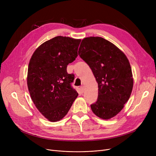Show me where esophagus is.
<instances>
[{"label": "esophagus", "instance_id": "esophagus-1", "mask_svg": "<svg viewBox=\"0 0 156 156\" xmlns=\"http://www.w3.org/2000/svg\"><path fill=\"white\" fill-rule=\"evenodd\" d=\"M80 90H81V92H84V90H85L84 87H83V86H81V87H80Z\"/></svg>", "mask_w": 156, "mask_h": 156}]
</instances>
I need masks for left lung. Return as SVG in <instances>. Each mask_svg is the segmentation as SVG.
<instances>
[{
    "instance_id": "8db88e82",
    "label": "left lung",
    "mask_w": 156,
    "mask_h": 156,
    "mask_svg": "<svg viewBox=\"0 0 156 156\" xmlns=\"http://www.w3.org/2000/svg\"><path fill=\"white\" fill-rule=\"evenodd\" d=\"M78 54L91 68L98 83L97 101L91 104L96 116L103 119L115 116L132 94V68L125 54L109 41L99 37L82 40Z\"/></svg>"
}]
</instances>
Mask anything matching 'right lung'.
Wrapping results in <instances>:
<instances>
[{"mask_svg": "<svg viewBox=\"0 0 156 156\" xmlns=\"http://www.w3.org/2000/svg\"><path fill=\"white\" fill-rule=\"evenodd\" d=\"M80 39L57 36L39 46L30 61L27 84L31 99L48 121L63 118L78 95L67 66L78 56Z\"/></svg>", "mask_w": 156, "mask_h": 156, "instance_id": "1", "label": "right lung"}]
</instances>
